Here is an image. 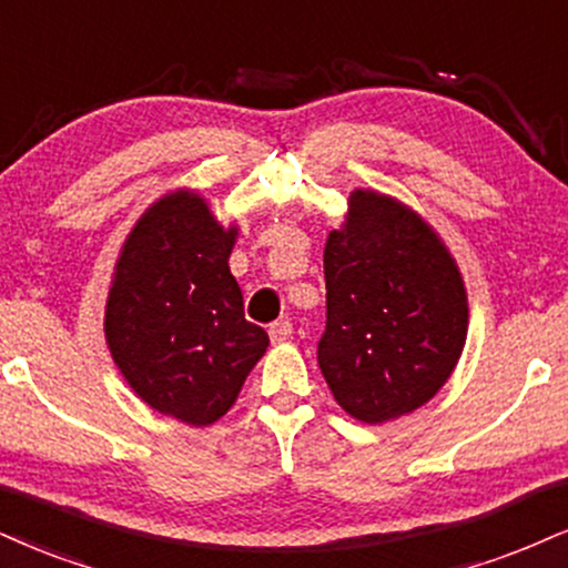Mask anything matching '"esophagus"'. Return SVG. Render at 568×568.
Masks as SVG:
<instances>
[{"label": "esophagus", "mask_w": 568, "mask_h": 568, "mask_svg": "<svg viewBox=\"0 0 568 568\" xmlns=\"http://www.w3.org/2000/svg\"><path fill=\"white\" fill-rule=\"evenodd\" d=\"M268 334H271V342H284L292 337V324L286 318L282 321H273V324L268 326Z\"/></svg>", "instance_id": "34e87169"}]
</instances>
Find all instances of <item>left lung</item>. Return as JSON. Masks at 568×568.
<instances>
[{
  "label": "left lung",
  "mask_w": 568,
  "mask_h": 568,
  "mask_svg": "<svg viewBox=\"0 0 568 568\" xmlns=\"http://www.w3.org/2000/svg\"><path fill=\"white\" fill-rule=\"evenodd\" d=\"M326 332L318 366L334 400L363 424L422 408L466 345L464 278L429 223L355 189L324 250Z\"/></svg>",
  "instance_id": "left-lung-1"
}]
</instances>
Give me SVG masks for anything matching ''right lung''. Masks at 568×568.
Segmentation results:
<instances>
[{"label":"right lung","instance_id":"1","mask_svg":"<svg viewBox=\"0 0 568 568\" xmlns=\"http://www.w3.org/2000/svg\"><path fill=\"white\" fill-rule=\"evenodd\" d=\"M234 240L200 194H165L131 229L108 295L104 337L125 382L192 426L219 422L268 347L229 271Z\"/></svg>","mask_w":568,"mask_h":568}]
</instances>
